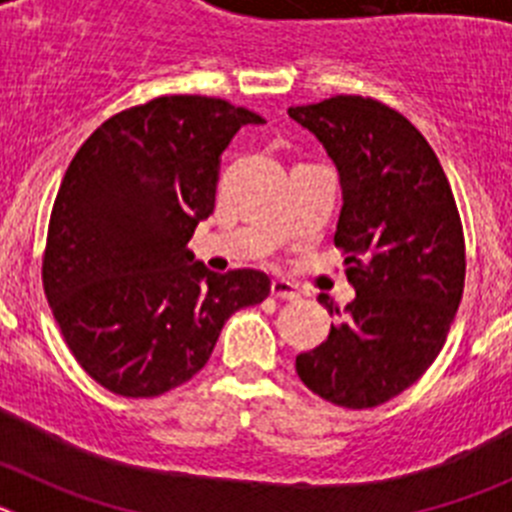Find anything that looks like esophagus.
Segmentation results:
<instances>
[{
    "mask_svg": "<svg viewBox=\"0 0 512 512\" xmlns=\"http://www.w3.org/2000/svg\"><path fill=\"white\" fill-rule=\"evenodd\" d=\"M271 295L277 297V300H297L302 292L297 284L287 282V279H274V282H271Z\"/></svg>",
    "mask_w": 512,
    "mask_h": 512,
    "instance_id": "1",
    "label": "esophagus"
}]
</instances>
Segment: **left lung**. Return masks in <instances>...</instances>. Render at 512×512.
<instances>
[{
  "mask_svg": "<svg viewBox=\"0 0 512 512\" xmlns=\"http://www.w3.org/2000/svg\"><path fill=\"white\" fill-rule=\"evenodd\" d=\"M323 143L341 179L336 246L356 300L297 356L307 390L341 408H377L433 364L464 292V233L449 179L410 120L369 97L289 107Z\"/></svg>",
  "mask_w": 512,
  "mask_h": 512,
  "instance_id": "1",
  "label": "left lung"
}]
</instances>
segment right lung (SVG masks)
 <instances>
[{
    "mask_svg": "<svg viewBox=\"0 0 512 512\" xmlns=\"http://www.w3.org/2000/svg\"><path fill=\"white\" fill-rule=\"evenodd\" d=\"M261 122L225 99L156 97L102 122L66 169L45 297L71 354L115 395L156 397L192 379L225 320L269 297L264 271L215 274L187 248L215 210L220 156Z\"/></svg>",
    "mask_w": 512,
    "mask_h": 512,
    "instance_id": "right-lung-1",
    "label": "right lung"
}]
</instances>
